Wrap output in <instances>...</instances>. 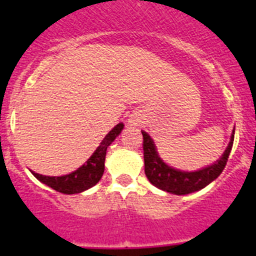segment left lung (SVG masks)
Here are the masks:
<instances>
[{
	"mask_svg": "<svg viewBox=\"0 0 256 256\" xmlns=\"http://www.w3.org/2000/svg\"><path fill=\"white\" fill-rule=\"evenodd\" d=\"M141 132L144 136V160L146 177L155 187L174 195H187L191 192H196L216 180L227 164L234 138V130L227 148L220 159L216 160L214 164L196 172H183L165 164L156 151L152 138L144 130Z\"/></svg>",
	"mask_w": 256,
	"mask_h": 256,
	"instance_id": "8db88e82",
	"label": "left lung"
}]
</instances>
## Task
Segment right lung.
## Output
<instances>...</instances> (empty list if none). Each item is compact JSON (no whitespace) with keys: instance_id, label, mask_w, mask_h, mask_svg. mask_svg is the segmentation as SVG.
I'll return each instance as SVG.
<instances>
[{"instance_id":"obj_1","label":"right lung","mask_w":256,"mask_h":256,"mask_svg":"<svg viewBox=\"0 0 256 256\" xmlns=\"http://www.w3.org/2000/svg\"><path fill=\"white\" fill-rule=\"evenodd\" d=\"M123 128V123L116 124L106 134L100 146L92 154L91 158L86 162V164H83L80 168L72 172L70 174L61 176V177H48V176H42V174L34 173V172H32V173L38 180L54 188L55 191L65 194V195H73V194H79V192L91 188L102 177L104 170H105L106 150L118 136L120 134Z\"/></svg>"}]
</instances>
